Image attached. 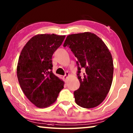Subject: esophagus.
Instances as JSON below:
<instances>
[{
  "label": "esophagus",
  "instance_id": "obj_1",
  "mask_svg": "<svg viewBox=\"0 0 133 133\" xmlns=\"http://www.w3.org/2000/svg\"><path fill=\"white\" fill-rule=\"evenodd\" d=\"M69 76V73H68V72H66V73H65V75L64 76V78H65V79H66Z\"/></svg>",
  "mask_w": 133,
  "mask_h": 133
}]
</instances>
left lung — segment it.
I'll use <instances>...</instances> for the list:
<instances>
[{
	"instance_id": "obj_1",
	"label": "left lung",
	"mask_w": 133,
	"mask_h": 133,
	"mask_svg": "<svg viewBox=\"0 0 133 133\" xmlns=\"http://www.w3.org/2000/svg\"><path fill=\"white\" fill-rule=\"evenodd\" d=\"M77 58L79 89L74 92L76 104L91 109L106 97L112 82L114 66L112 56L104 42L96 35L84 32L67 36L63 44ZM85 73L81 78V69Z\"/></svg>"
}]
</instances>
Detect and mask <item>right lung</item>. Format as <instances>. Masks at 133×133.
<instances>
[{
    "instance_id": "obj_1",
    "label": "right lung",
    "mask_w": 133,
    "mask_h": 133,
    "mask_svg": "<svg viewBox=\"0 0 133 133\" xmlns=\"http://www.w3.org/2000/svg\"><path fill=\"white\" fill-rule=\"evenodd\" d=\"M66 36L39 34L24 45L17 66V76L24 94L33 104L46 108L56 101L64 83L52 72L51 58Z\"/></svg>"
}]
</instances>
